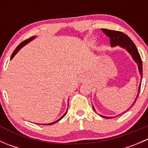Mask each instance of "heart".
I'll use <instances>...</instances> for the list:
<instances>
[{
    "label": "heart",
    "mask_w": 148,
    "mask_h": 148,
    "mask_svg": "<svg viewBox=\"0 0 148 148\" xmlns=\"http://www.w3.org/2000/svg\"><path fill=\"white\" fill-rule=\"evenodd\" d=\"M95 44V40H89L88 41V45L90 46H93Z\"/></svg>",
    "instance_id": "1"
}]
</instances>
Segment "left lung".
Listing matches in <instances>:
<instances>
[{
  "label": "left lung",
  "mask_w": 148,
  "mask_h": 148,
  "mask_svg": "<svg viewBox=\"0 0 148 148\" xmlns=\"http://www.w3.org/2000/svg\"><path fill=\"white\" fill-rule=\"evenodd\" d=\"M102 31H103V33H104V34H105L107 36H108L109 38H110V46H111V47H114V46H119L120 47L122 48V49H125V50H126L131 55V56H132V58L133 59V60L135 61V63L138 64L139 73H140V77H140V83L138 87V95H137L133 104L131 105V107H132V105H134V104H135V102H136L137 99H138V95H139V93H140V86H141L142 77H143V62H142L140 53H139L138 49H137L136 46L135 45L133 41H132V40L130 38V37L128 36H127L125 34H124V33L122 32H120V31H112V30H108V29H105V28H102ZM92 108H93L94 111H95V109L93 105H92ZM128 110H129V109H128ZM124 112H125V111ZM120 114H119V115H120ZM100 116L101 117H104V118H107V119H110V118H112V117H106V116H103V115H100Z\"/></svg>",
  "instance_id": "8db88e82"
}]
</instances>
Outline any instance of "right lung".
I'll use <instances>...</instances> for the list:
<instances>
[{
    "label": "right lung",
    "instance_id": "add662e5",
    "mask_svg": "<svg viewBox=\"0 0 148 148\" xmlns=\"http://www.w3.org/2000/svg\"><path fill=\"white\" fill-rule=\"evenodd\" d=\"M36 38V36H32V37H31V38H28V39H27V40H26V41H23V42L22 43H21L20 44H19L18 46H17V47L16 48V49H15L14 50V51L13 52V53H12V55H11V56H10V60H11L12 59H13V57H14V56L16 54V53H18V51L20 50L21 49L22 47H23V46H24L25 45H26V44H28V43H29L30 41H32L33 39H34V38ZM68 106H69V104H68ZM67 110H68V109H67ZM67 110H66V112L64 113V114L63 116H62V117H60V118L59 119V120H57L56 121H55V122H51V123H49V124H43V125H53V123H56V122H59V120H62V118H63L64 117V116L66 115V114L67 113ZM39 125H41V124H39Z\"/></svg>",
    "mask_w": 148,
    "mask_h": 148
}]
</instances>
